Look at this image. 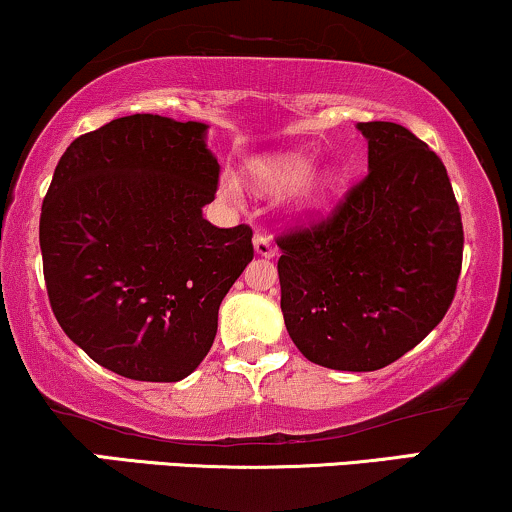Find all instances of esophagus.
I'll return each mask as SVG.
<instances>
[{
    "instance_id": "34e87169",
    "label": "esophagus",
    "mask_w": 512,
    "mask_h": 512,
    "mask_svg": "<svg viewBox=\"0 0 512 512\" xmlns=\"http://www.w3.org/2000/svg\"><path fill=\"white\" fill-rule=\"evenodd\" d=\"M254 249H256L258 256H266V258L275 256L273 239H270L268 235H263V232H256V235H254Z\"/></svg>"
}]
</instances>
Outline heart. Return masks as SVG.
<instances>
[{
  "mask_svg": "<svg viewBox=\"0 0 512 512\" xmlns=\"http://www.w3.org/2000/svg\"><path fill=\"white\" fill-rule=\"evenodd\" d=\"M311 170V159L306 154H296V151H289V154H277L268 156V159H261L251 163V178H254L258 185L277 189V187H289L296 185L299 180H304V175ZM334 173L332 170H325V173L315 175L313 180H308L304 189H301V201L304 204H315L330 192L334 185ZM232 182H225V189H230Z\"/></svg>",
  "mask_w": 512,
  "mask_h": 512,
  "instance_id": "b5f03b06",
  "label": "heart"
}]
</instances>
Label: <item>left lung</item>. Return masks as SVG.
Instances as JSON below:
<instances>
[{"mask_svg":"<svg viewBox=\"0 0 512 512\" xmlns=\"http://www.w3.org/2000/svg\"><path fill=\"white\" fill-rule=\"evenodd\" d=\"M368 175L330 216L277 235L282 313L308 361L370 372L441 323L463 266V223L444 163L396 123H358Z\"/></svg>","mask_w":512,"mask_h":512,"instance_id":"1","label":"left lung"}]
</instances>
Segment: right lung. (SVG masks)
I'll return each instance as SVG.
<instances>
[{"label": "right lung", "mask_w": 512, "mask_h": 512, "mask_svg": "<svg viewBox=\"0 0 512 512\" xmlns=\"http://www.w3.org/2000/svg\"><path fill=\"white\" fill-rule=\"evenodd\" d=\"M204 123L116 118L63 151L42 201L44 285L61 330L92 361L178 382L204 361L218 308L254 258L249 225L201 208L220 166Z\"/></svg>", "instance_id": "right-lung-1"}]
</instances>
